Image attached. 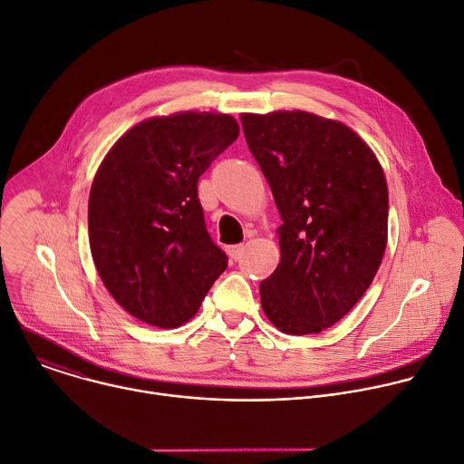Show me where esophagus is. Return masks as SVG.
<instances>
[{"label": "esophagus", "instance_id": "esophagus-1", "mask_svg": "<svg viewBox=\"0 0 464 464\" xmlns=\"http://www.w3.org/2000/svg\"><path fill=\"white\" fill-rule=\"evenodd\" d=\"M244 251H246V246H244V244H237V246H227V255H229L231 258H235V260L242 258Z\"/></svg>", "mask_w": 464, "mask_h": 464}]
</instances>
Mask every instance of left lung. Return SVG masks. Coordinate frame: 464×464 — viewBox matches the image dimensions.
Here are the masks:
<instances>
[{
  "mask_svg": "<svg viewBox=\"0 0 464 464\" xmlns=\"http://www.w3.org/2000/svg\"><path fill=\"white\" fill-rule=\"evenodd\" d=\"M247 147L274 192L281 262L260 283L264 314L285 334L338 323L371 286L387 244V183L343 122L308 111L242 113Z\"/></svg>",
  "mask_w": 464,
  "mask_h": 464,
  "instance_id": "left-lung-1",
  "label": "left lung"
}]
</instances>
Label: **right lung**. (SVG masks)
Here are the masks:
<instances>
[{
    "label": "right lung",
    "mask_w": 464,
    "mask_h": 464,
    "mask_svg": "<svg viewBox=\"0 0 464 464\" xmlns=\"http://www.w3.org/2000/svg\"><path fill=\"white\" fill-rule=\"evenodd\" d=\"M238 131L226 113L152 117L102 160L90 190V247L111 297L140 321L181 326L227 268L208 233L198 179Z\"/></svg>",
    "instance_id": "right-lung-1"
}]
</instances>
